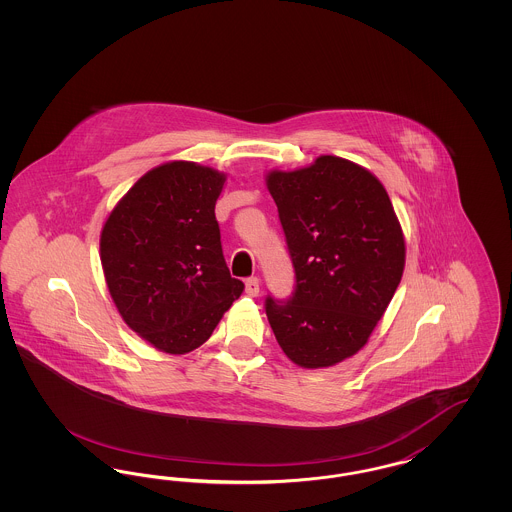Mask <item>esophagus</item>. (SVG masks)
Returning <instances> with one entry per match:
<instances>
[{
  "mask_svg": "<svg viewBox=\"0 0 512 512\" xmlns=\"http://www.w3.org/2000/svg\"><path fill=\"white\" fill-rule=\"evenodd\" d=\"M261 292V282H259V278H247L245 280V293L249 295V297H257Z\"/></svg>",
  "mask_w": 512,
  "mask_h": 512,
  "instance_id": "34e87169",
  "label": "esophagus"
}]
</instances>
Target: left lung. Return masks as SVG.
Listing matches in <instances>:
<instances>
[{
	"instance_id": "left-lung-1",
	"label": "left lung",
	"mask_w": 512,
	"mask_h": 512,
	"mask_svg": "<svg viewBox=\"0 0 512 512\" xmlns=\"http://www.w3.org/2000/svg\"><path fill=\"white\" fill-rule=\"evenodd\" d=\"M267 188L295 270L288 301L267 297L270 328L295 365H338L365 347L403 276L405 238L390 195L336 155L270 171Z\"/></svg>"
}]
</instances>
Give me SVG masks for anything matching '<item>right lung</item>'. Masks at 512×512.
Wrapping results in <instances>:
<instances>
[{
	"instance_id": "1",
	"label": "right lung",
	"mask_w": 512,
	"mask_h": 512,
	"mask_svg": "<svg viewBox=\"0 0 512 512\" xmlns=\"http://www.w3.org/2000/svg\"><path fill=\"white\" fill-rule=\"evenodd\" d=\"M224 172L171 161L146 172L105 220L99 255L122 320L155 349L184 355L211 338L244 292L230 276L215 203Z\"/></svg>"
}]
</instances>
